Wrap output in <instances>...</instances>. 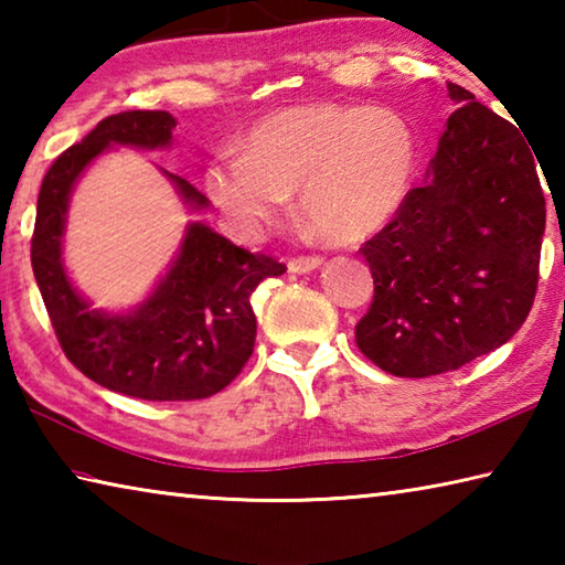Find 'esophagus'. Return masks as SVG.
Returning <instances> with one entry per match:
<instances>
[{
  "label": "esophagus",
  "instance_id": "esophagus-1",
  "mask_svg": "<svg viewBox=\"0 0 565 565\" xmlns=\"http://www.w3.org/2000/svg\"><path fill=\"white\" fill-rule=\"evenodd\" d=\"M321 264H323L321 256H294V259L289 262V271L291 274H306V271L319 269Z\"/></svg>",
  "mask_w": 565,
  "mask_h": 565
}]
</instances>
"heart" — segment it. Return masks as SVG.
Wrapping results in <instances>:
<instances>
[{
	"mask_svg": "<svg viewBox=\"0 0 565 565\" xmlns=\"http://www.w3.org/2000/svg\"><path fill=\"white\" fill-rule=\"evenodd\" d=\"M418 164L411 124L386 107L299 104L269 114L246 149H222L204 184L238 232L264 234L299 189L301 212L333 242H356L406 202Z\"/></svg>",
	"mask_w": 565,
	"mask_h": 565,
	"instance_id": "b5f03b06",
	"label": "heart"
}]
</instances>
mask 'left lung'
Wrapping results in <instances>:
<instances>
[{
  "label": "left lung",
  "mask_w": 565,
  "mask_h": 565,
  "mask_svg": "<svg viewBox=\"0 0 565 565\" xmlns=\"http://www.w3.org/2000/svg\"><path fill=\"white\" fill-rule=\"evenodd\" d=\"M426 181L361 246L374 301L356 347L386 374L426 379L503 347L539 289L546 199L519 129L448 82Z\"/></svg>",
  "instance_id": "obj_1"
}]
</instances>
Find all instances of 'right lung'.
Returning a JSON list of instances; mask_svg holds the SVG:
<instances>
[{
	"label": "right lung",
	"instance_id": "1",
	"mask_svg": "<svg viewBox=\"0 0 565 565\" xmlns=\"http://www.w3.org/2000/svg\"><path fill=\"white\" fill-rule=\"evenodd\" d=\"M174 127L169 111H121L102 119L44 174L32 234L34 279L66 359L99 386L145 401H196L232 384L254 353L256 317L248 299L266 276L286 271L274 256L246 252L194 222L169 274L134 311H94L76 294L62 264L76 177L109 147H169ZM169 179L186 204L209 206L186 179Z\"/></svg>",
	"mask_w": 565,
	"mask_h": 565
}]
</instances>
